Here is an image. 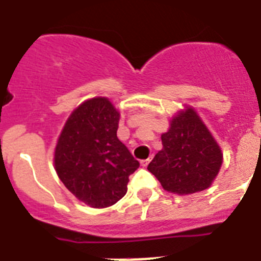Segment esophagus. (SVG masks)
<instances>
[{
	"label": "esophagus",
	"mask_w": 261,
	"mask_h": 261,
	"mask_svg": "<svg viewBox=\"0 0 261 261\" xmlns=\"http://www.w3.org/2000/svg\"><path fill=\"white\" fill-rule=\"evenodd\" d=\"M148 163H150V159H144V161H141V164L143 166V167H146Z\"/></svg>",
	"instance_id": "obj_1"
}]
</instances>
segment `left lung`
Wrapping results in <instances>:
<instances>
[{
    "label": "left lung",
    "instance_id": "left-lung-1",
    "mask_svg": "<svg viewBox=\"0 0 261 261\" xmlns=\"http://www.w3.org/2000/svg\"><path fill=\"white\" fill-rule=\"evenodd\" d=\"M162 148L147 170L166 191L185 195L211 186L223 162V154L208 128L192 109L174 117L162 135Z\"/></svg>",
    "mask_w": 261,
    "mask_h": 261
}]
</instances>
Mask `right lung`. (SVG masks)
Wrapping results in <instances>:
<instances>
[{
  "instance_id": "right-lung-1",
  "label": "right lung",
  "mask_w": 261,
  "mask_h": 261,
  "mask_svg": "<svg viewBox=\"0 0 261 261\" xmlns=\"http://www.w3.org/2000/svg\"><path fill=\"white\" fill-rule=\"evenodd\" d=\"M119 113L107 98H93L73 111L54 154L56 171L75 198L94 208L115 204L139 167L118 139Z\"/></svg>"
}]
</instances>
